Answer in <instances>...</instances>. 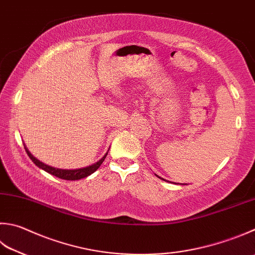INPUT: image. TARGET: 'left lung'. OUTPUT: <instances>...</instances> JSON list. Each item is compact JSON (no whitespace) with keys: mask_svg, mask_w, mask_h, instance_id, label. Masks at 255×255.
I'll use <instances>...</instances> for the list:
<instances>
[{"mask_svg":"<svg viewBox=\"0 0 255 255\" xmlns=\"http://www.w3.org/2000/svg\"><path fill=\"white\" fill-rule=\"evenodd\" d=\"M158 177H160V176H158ZM160 179H161V177H160Z\"/></svg>","mask_w":255,"mask_h":255,"instance_id":"left-lung-1","label":"left lung"}]
</instances>
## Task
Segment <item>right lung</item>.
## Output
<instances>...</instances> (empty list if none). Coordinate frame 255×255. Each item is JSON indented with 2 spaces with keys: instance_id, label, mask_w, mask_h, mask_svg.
I'll list each match as a JSON object with an SVG mask.
<instances>
[{
  "instance_id": "add662e5",
  "label": "right lung",
  "mask_w": 255,
  "mask_h": 255,
  "mask_svg": "<svg viewBox=\"0 0 255 255\" xmlns=\"http://www.w3.org/2000/svg\"><path fill=\"white\" fill-rule=\"evenodd\" d=\"M24 148H25V151L27 153L28 157L31 158L32 162L34 163V164L36 166L40 167V169L44 170L45 172L50 173V174L54 175L56 177H59V179H63V180H69V181H75V180H81V179H84V177L89 176L92 174V173H94L95 171H97L100 165L102 164L103 161L105 160V157H107L108 153L105 154L102 158H101L100 161H98L97 163H94V164L90 165V166H86V167H82V169H76V170H62V169H56V167H53V166H50V165H46L44 164V163H42L41 161H38L37 158H35L34 156H33L30 151L27 150L26 146L24 145Z\"/></svg>"
}]
</instances>
